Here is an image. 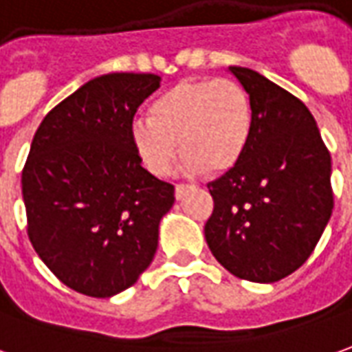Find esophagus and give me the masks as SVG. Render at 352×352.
<instances>
[{
	"label": "esophagus",
	"instance_id": "obj_1",
	"mask_svg": "<svg viewBox=\"0 0 352 352\" xmlns=\"http://www.w3.org/2000/svg\"><path fill=\"white\" fill-rule=\"evenodd\" d=\"M191 190V186H184V184H178L176 186V190H174V195H176V199H182L188 191Z\"/></svg>",
	"mask_w": 352,
	"mask_h": 352
}]
</instances>
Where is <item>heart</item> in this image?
I'll list each match as a JSON object with an SVG mask.
<instances>
[{
	"label": "heart",
	"instance_id": "obj_1",
	"mask_svg": "<svg viewBox=\"0 0 352 352\" xmlns=\"http://www.w3.org/2000/svg\"><path fill=\"white\" fill-rule=\"evenodd\" d=\"M253 124V103L239 82L182 80L153 99L147 120L132 122L130 140L142 164L155 176L170 172L178 151L188 174H224L243 159Z\"/></svg>",
	"mask_w": 352,
	"mask_h": 352
}]
</instances>
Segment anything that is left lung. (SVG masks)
<instances>
[{
  "label": "left lung",
  "mask_w": 352,
  "mask_h": 352,
  "mask_svg": "<svg viewBox=\"0 0 352 352\" xmlns=\"http://www.w3.org/2000/svg\"><path fill=\"white\" fill-rule=\"evenodd\" d=\"M228 70L251 98L253 135L239 164L207 184L205 239L230 274L272 283L302 266L328 226L331 157L302 101L256 70Z\"/></svg>",
  "instance_id": "8db88e82"
}]
</instances>
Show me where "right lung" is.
Wrapping results in <instances>:
<instances>
[{"label": "right lung", "mask_w": 352, "mask_h": 352, "mask_svg": "<svg viewBox=\"0 0 352 352\" xmlns=\"http://www.w3.org/2000/svg\"><path fill=\"white\" fill-rule=\"evenodd\" d=\"M157 74L111 72L51 109L23 170L30 243L65 285L113 297L138 282L159 245L174 186L142 166L130 140Z\"/></svg>", "instance_id": "right-lung-1"}]
</instances>
